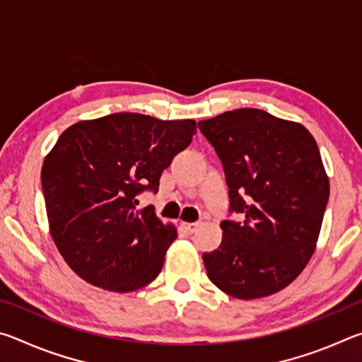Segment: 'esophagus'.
<instances>
[{"mask_svg":"<svg viewBox=\"0 0 362 362\" xmlns=\"http://www.w3.org/2000/svg\"><path fill=\"white\" fill-rule=\"evenodd\" d=\"M199 225H201L199 222H180V226L187 233H194L196 230L199 228Z\"/></svg>","mask_w":362,"mask_h":362,"instance_id":"1","label":"esophagus"}]
</instances>
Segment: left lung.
I'll use <instances>...</instances> for the list:
<instances>
[{"mask_svg": "<svg viewBox=\"0 0 362 362\" xmlns=\"http://www.w3.org/2000/svg\"><path fill=\"white\" fill-rule=\"evenodd\" d=\"M198 126L223 164L231 211L244 216L220 223L222 243L203 255L207 276L241 300L283 291L313 255L329 201L315 137L300 122L257 108Z\"/></svg>", "mask_w": 362, "mask_h": 362, "instance_id": "left-lung-1", "label": "left lung"}]
</instances>
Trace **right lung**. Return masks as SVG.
I'll return each instance as SVG.
<instances>
[{
    "instance_id": "obj_1",
    "label": "right lung",
    "mask_w": 362,
    "mask_h": 362,
    "mask_svg": "<svg viewBox=\"0 0 362 362\" xmlns=\"http://www.w3.org/2000/svg\"><path fill=\"white\" fill-rule=\"evenodd\" d=\"M194 129V119L113 113L60 134L41 169L49 233L86 283L132 292L161 272L177 230L153 206L137 209V194L158 192L163 170Z\"/></svg>"
}]
</instances>
